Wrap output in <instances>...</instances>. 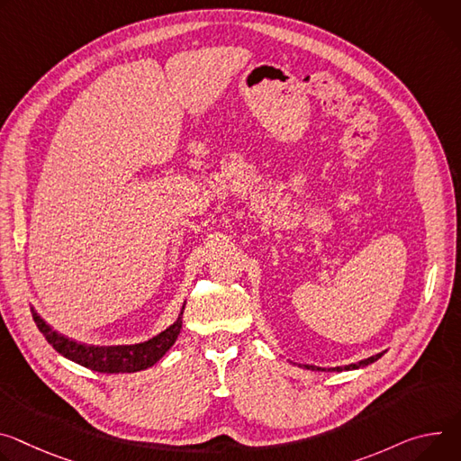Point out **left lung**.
Returning a JSON list of instances; mask_svg holds the SVG:
<instances>
[{
	"mask_svg": "<svg viewBox=\"0 0 461 461\" xmlns=\"http://www.w3.org/2000/svg\"><path fill=\"white\" fill-rule=\"evenodd\" d=\"M384 355V351L383 353H376V355H373V357H369V358H364V360H360V362H357V364H349V366H342V367H318V366H309V364H300V367H307V369H312V371H342V369H358V367H364V366H367V364H371V362H375V360H379L381 357Z\"/></svg>",
	"mask_w": 461,
	"mask_h": 461,
	"instance_id": "obj_1",
	"label": "left lung"
}]
</instances>
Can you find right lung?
<instances>
[{"label":"right lung","mask_w":461,"mask_h":461,"mask_svg":"<svg viewBox=\"0 0 461 461\" xmlns=\"http://www.w3.org/2000/svg\"><path fill=\"white\" fill-rule=\"evenodd\" d=\"M184 309H185V303L178 314V320L173 325H169L165 330L156 334L154 339L141 342V344H134V346L80 344V342L71 340V339L64 337V334L57 332L50 323H46L38 316V312L34 309H31V312H32V320H34L36 327L40 329V332L44 334L46 340L62 357H66L80 366H85L88 369L99 371V373H134V371H141V369L154 366L167 351L173 348V344L176 342L178 334H180V329H182Z\"/></svg>","instance_id":"1"}]
</instances>
